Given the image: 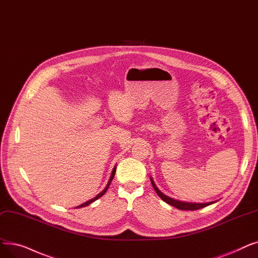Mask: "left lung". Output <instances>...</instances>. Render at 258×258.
Instances as JSON below:
<instances>
[{
  "label": "left lung",
  "instance_id": "left-lung-1",
  "mask_svg": "<svg viewBox=\"0 0 258 258\" xmlns=\"http://www.w3.org/2000/svg\"><path fill=\"white\" fill-rule=\"evenodd\" d=\"M151 182H152V185L154 187V189L156 191L157 195H158L163 201H165L166 204H169L175 208H177L178 210H184V211H195V210H198V209H201V208H205L207 206H210L212 204H215L217 203V201H210V203H206V204H195V203H186V201H180V200H176L174 198H171L167 195H164L160 189L157 187V185L155 184L153 178L151 177Z\"/></svg>",
  "mask_w": 258,
  "mask_h": 258
}]
</instances>
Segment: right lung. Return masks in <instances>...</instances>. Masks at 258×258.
<instances>
[{
	"label": "right lung",
	"instance_id": "1",
	"mask_svg": "<svg viewBox=\"0 0 258 258\" xmlns=\"http://www.w3.org/2000/svg\"><path fill=\"white\" fill-rule=\"evenodd\" d=\"M116 167H117V165H115V166H114V169H113V171H111L110 177H109V179H108V182H107L106 186L103 188V191L100 192V193H99V194H98L96 197L92 198L91 200H88V201H86V203H84V204H82V205H80V206H78L76 209H78V208H83V207H87V206H89V205H91L92 203H94V201H96L97 199H99L100 197H102V196L105 194V192L107 191V188H108V186H109V184H110L111 180H113V178L115 177V173H116Z\"/></svg>",
	"mask_w": 258,
	"mask_h": 258
}]
</instances>
